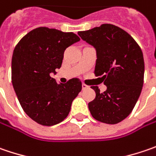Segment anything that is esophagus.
Wrapping results in <instances>:
<instances>
[{
  "mask_svg": "<svg viewBox=\"0 0 156 156\" xmlns=\"http://www.w3.org/2000/svg\"><path fill=\"white\" fill-rule=\"evenodd\" d=\"M88 88H89V86H88V85H85V84H83V85H82V89H83V90L88 89Z\"/></svg>",
  "mask_w": 156,
  "mask_h": 156,
  "instance_id": "esophagus-1",
  "label": "esophagus"
}]
</instances>
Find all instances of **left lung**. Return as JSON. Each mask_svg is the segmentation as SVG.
Returning a JSON list of instances; mask_svg holds the SVG:
<instances>
[{"label": "left lung", "mask_w": 156, "mask_h": 156, "mask_svg": "<svg viewBox=\"0 0 156 156\" xmlns=\"http://www.w3.org/2000/svg\"><path fill=\"white\" fill-rule=\"evenodd\" d=\"M78 34L95 48L94 73L106 85L102 93L98 86H91L96 92L88 104L91 116L103 123L117 124L131 113L140 95L144 79L142 51L127 32L112 24Z\"/></svg>", "instance_id": "left-lung-1"}]
</instances>
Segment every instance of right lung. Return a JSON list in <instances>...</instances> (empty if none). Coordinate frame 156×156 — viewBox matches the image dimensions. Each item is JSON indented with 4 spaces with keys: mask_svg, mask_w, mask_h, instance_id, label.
<instances>
[{
    "mask_svg": "<svg viewBox=\"0 0 156 156\" xmlns=\"http://www.w3.org/2000/svg\"><path fill=\"white\" fill-rule=\"evenodd\" d=\"M79 40L72 32L40 27L24 36L14 50V90L24 112L40 125L50 126L63 121L82 90L78 78L58 84L50 76L61 67L65 49Z\"/></svg>",
    "mask_w": 156,
    "mask_h": 156,
    "instance_id": "obj_1",
    "label": "right lung"
}]
</instances>
